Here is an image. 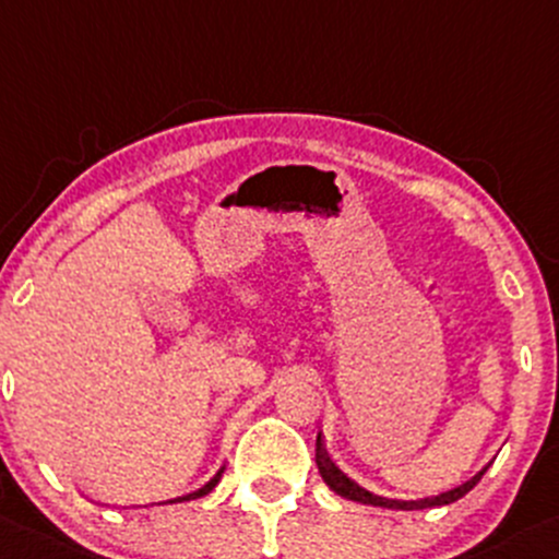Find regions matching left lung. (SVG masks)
<instances>
[{
    "label": "left lung",
    "mask_w": 559,
    "mask_h": 559,
    "mask_svg": "<svg viewBox=\"0 0 559 559\" xmlns=\"http://www.w3.org/2000/svg\"><path fill=\"white\" fill-rule=\"evenodd\" d=\"M316 463H319V472L321 477L329 487H332L337 496L348 498V501H356V503H367V507H383V509H402V512H415V509H431V507H448V503H455L457 498L466 496L468 490H472L474 485L481 479V474L487 472V466L481 468L479 474H474L472 479L463 481V485L452 487L448 492H439V496L433 498H420V501H391V498H380V496H372L369 490H364V487H358L354 479L345 477L343 472H340L337 466L332 463V457L326 455V448H324V439H316Z\"/></svg>",
    "instance_id": "left-lung-1"
}]
</instances>
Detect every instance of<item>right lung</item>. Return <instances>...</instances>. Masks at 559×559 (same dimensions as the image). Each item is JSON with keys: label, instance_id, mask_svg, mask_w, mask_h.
Wrapping results in <instances>:
<instances>
[{"label": "right lung", "instance_id": "obj_1", "mask_svg": "<svg viewBox=\"0 0 559 559\" xmlns=\"http://www.w3.org/2000/svg\"><path fill=\"white\" fill-rule=\"evenodd\" d=\"M219 477H222V468L219 472H216V477L211 479V481H205V485L201 487V490H195V492H190V496H181V498H176V501H192V498H201V496H205V492H211L216 487V481H219ZM176 501H171V503H176Z\"/></svg>", "mask_w": 559, "mask_h": 559}]
</instances>
